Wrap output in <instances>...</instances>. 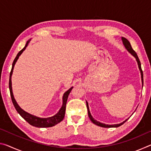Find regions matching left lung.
<instances>
[{
	"instance_id": "8db88e82",
	"label": "left lung",
	"mask_w": 151,
	"mask_h": 151,
	"mask_svg": "<svg viewBox=\"0 0 151 151\" xmlns=\"http://www.w3.org/2000/svg\"><path fill=\"white\" fill-rule=\"evenodd\" d=\"M122 42H123V44L124 45L125 48H127V50L129 51V52L130 53H131L132 55H133L134 57L136 58V60L137 61L138 63V65H139V69L140 70V73H141V78H142V85H143V73H142V68H141V64H140V60L139 57H138L137 56V54L136 53V52L132 49V48L131 47V44H130V42L129 40H128L127 39H125V38L124 37H122ZM86 107H87V110H88V116L89 118H90L91 121L93 122V123L94 124L96 125H98V126L99 127H104V128H111V127H120L121 125H122V124H124L125 122H126L128 119L125 120V121L124 122H121V123L120 124H112V125H109V124H103V123H101V122H99V121H96V120H94L93 116H91V112L90 111H89V108H88V103L86 102Z\"/></svg>"
}]
</instances>
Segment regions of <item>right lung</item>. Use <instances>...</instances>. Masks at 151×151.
<instances>
[{"label":"right lung","mask_w":151,"mask_h":151,"mask_svg":"<svg viewBox=\"0 0 151 151\" xmlns=\"http://www.w3.org/2000/svg\"><path fill=\"white\" fill-rule=\"evenodd\" d=\"M30 42V40L27 41L26 45L25 47L22 48V49L20 51V52L18 53L17 57H15L14 60L12 63V69L11 73H10V77H9V90H10V93H11V99H12V102L14 104V108L16 109L17 111L19 112V114L21 116L22 118H23L25 121H27L30 124H31L32 126H34L35 127H39V128H46V127H53L58 124V122H61L63 120L64 117H65V110H66V101H67L68 99V94L70 93L71 90H72L73 87H71L70 88L68 89V90L65 92V94L63 95V106L61 107L60 109L59 110V111L58 112L57 114H56L55 116H51V117H48V118H39V117L35 116L34 115H32L28 112H25L23 111L20 107L18 105V104L17 103L16 101L14 98L13 94H12V83H11V76L12 74V71H13V68H14V66L16 63L17 60L19 58V56L22 54V52L25 50V48L29 45V43Z\"/></svg>","instance_id":"1"}]
</instances>
